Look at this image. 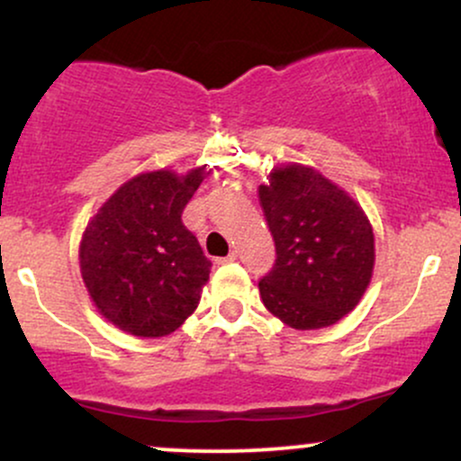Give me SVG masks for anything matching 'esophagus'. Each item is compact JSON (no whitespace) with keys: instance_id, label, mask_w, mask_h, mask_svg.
<instances>
[{"instance_id":"esophagus-1","label":"esophagus","mask_w":461,"mask_h":461,"mask_svg":"<svg viewBox=\"0 0 461 461\" xmlns=\"http://www.w3.org/2000/svg\"><path fill=\"white\" fill-rule=\"evenodd\" d=\"M236 260H238V256H236L234 251H231L230 256H225V258H219V260H216V262H219V264H230V262H236Z\"/></svg>"}]
</instances>
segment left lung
<instances>
[{"instance_id": "1", "label": "left lung", "mask_w": 461, "mask_h": 461, "mask_svg": "<svg viewBox=\"0 0 461 461\" xmlns=\"http://www.w3.org/2000/svg\"><path fill=\"white\" fill-rule=\"evenodd\" d=\"M267 179L258 194L277 258L258 284L260 297L293 330L330 327L368 288L373 227L356 201L314 168L288 164Z\"/></svg>"}]
</instances>
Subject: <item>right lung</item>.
I'll list each match as a JSON object with an SVG mask.
<instances>
[{"instance_id": "add662e5", "label": "right lung", "mask_w": 461, "mask_h": 461, "mask_svg": "<svg viewBox=\"0 0 461 461\" xmlns=\"http://www.w3.org/2000/svg\"><path fill=\"white\" fill-rule=\"evenodd\" d=\"M203 168L151 171L125 182L93 216L79 268L97 310L140 338L176 331L197 310L212 262L182 223Z\"/></svg>"}]
</instances>
